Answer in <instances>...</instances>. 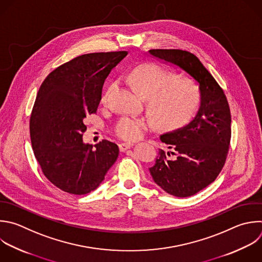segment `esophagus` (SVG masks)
I'll use <instances>...</instances> for the list:
<instances>
[{"mask_svg": "<svg viewBox=\"0 0 262 262\" xmlns=\"http://www.w3.org/2000/svg\"><path fill=\"white\" fill-rule=\"evenodd\" d=\"M133 146H134V143H132V142H122V143H120L119 148H120V151L124 152V151H126L127 149H129Z\"/></svg>", "mask_w": 262, "mask_h": 262, "instance_id": "34e87169", "label": "esophagus"}]
</instances>
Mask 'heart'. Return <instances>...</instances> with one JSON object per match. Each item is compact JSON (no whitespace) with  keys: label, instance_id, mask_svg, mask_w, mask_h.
<instances>
[{"label":"heart","instance_id":"heart-1","mask_svg":"<svg viewBox=\"0 0 262 262\" xmlns=\"http://www.w3.org/2000/svg\"><path fill=\"white\" fill-rule=\"evenodd\" d=\"M127 80L146 99L157 123L164 128H179L190 122L201 105L199 85L185 77H173L167 70L156 63H143L127 74ZM111 82L103 93L101 102L106 105L116 89ZM151 125L142 117L124 116L114 126L115 135L124 141L141 139Z\"/></svg>","mask_w":262,"mask_h":262}]
</instances>
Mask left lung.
<instances>
[{
    "mask_svg": "<svg viewBox=\"0 0 262 262\" xmlns=\"http://www.w3.org/2000/svg\"><path fill=\"white\" fill-rule=\"evenodd\" d=\"M149 53L179 67L199 84L201 106L184 127L160 136L167 150L159 149L149 168L154 182L168 194L191 196L215 181L228 152L231 116L223 90L201 60L180 49H151Z\"/></svg>",
    "mask_w": 262,
    "mask_h": 262,
    "instance_id": "8db88e82",
    "label": "left lung"
}]
</instances>
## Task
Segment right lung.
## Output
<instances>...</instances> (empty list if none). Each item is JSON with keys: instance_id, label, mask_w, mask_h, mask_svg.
Wrapping results in <instances>:
<instances>
[{"instance_id": "1", "label": "right lung", "mask_w": 262, "mask_h": 262, "mask_svg": "<svg viewBox=\"0 0 262 262\" xmlns=\"http://www.w3.org/2000/svg\"><path fill=\"white\" fill-rule=\"evenodd\" d=\"M127 51L83 54L59 66L41 84L30 120L35 157L45 177L75 195L90 193L103 182L119 148L102 140L83 142L86 115L97 113L103 85Z\"/></svg>"}]
</instances>
